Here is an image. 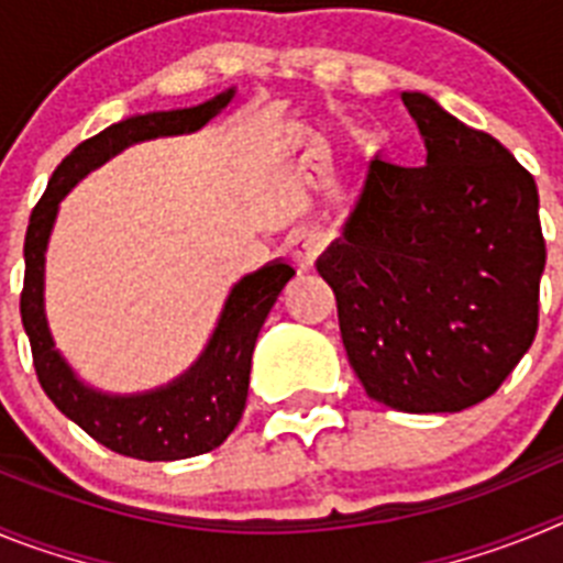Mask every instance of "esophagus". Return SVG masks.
<instances>
[{
	"mask_svg": "<svg viewBox=\"0 0 563 563\" xmlns=\"http://www.w3.org/2000/svg\"><path fill=\"white\" fill-rule=\"evenodd\" d=\"M327 239L321 236L318 231H301L290 239V245H287V253L296 262L298 271H312V265L318 262V256L324 253Z\"/></svg>",
	"mask_w": 563,
	"mask_h": 563,
	"instance_id": "34e87169",
	"label": "esophagus"
}]
</instances>
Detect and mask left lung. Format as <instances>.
Masks as SVG:
<instances>
[{"mask_svg": "<svg viewBox=\"0 0 563 563\" xmlns=\"http://www.w3.org/2000/svg\"><path fill=\"white\" fill-rule=\"evenodd\" d=\"M402 103L426 137V166L375 157L316 267L372 400L462 411L499 389L539 330V188L496 137L429 96L402 92Z\"/></svg>", "mask_w": 563, "mask_h": 563, "instance_id": "8db88e82", "label": "left lung"}]
</instances>
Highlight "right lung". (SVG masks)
Listing matches in <instances>:
<instances>
[{
	"label": "right lung",
	"mask_w": 563,
	"mask_h": 563,
	"mask_svg": "<svg viewBox=\"0 0 563 563\" xmlns=\"http://www.w3.org/2000/svg\"><path fill=\"white\" fill-rule=\"evenodd\" d=\"M233 92H225L202 107L137 114L78 143L53 172L47 191L30 213L27 236H24L22 324L30 338L38 383L64 417L81 426L92 440L107 445L109 451L132 456V460H186V456L213 451L228 440L245 411L251 357L258 330L265 324L271 307L276 305L278 292L285 290L296 271L278 262L242 278L228 296L225 312L208 343L206 355L168 389L141 397H107L84 389L53 346L42 307L44 247L56 220L58 200L78 177H84L89 168H96L109 154L121 152L129 143L206 126L213 114L228 107Z\"/></svg>",
	"instance_id": "1"
}]
</instances>
